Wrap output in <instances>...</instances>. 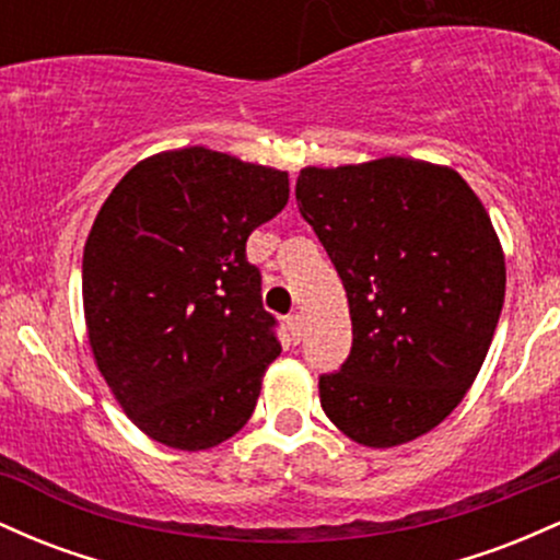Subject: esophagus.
Returning <instances> with one entry per match:
<instances>
[{"instance_id":"obj_1","label":"esophagus","mask_w":560,"mask_h":560,"mask_svg":"<svg viewBox=\"0 0 560 560\" xmlns=\"http://www.w3.org/2000/svg\"><path fill=\"white\" fill-rule=\"evenodd\" d=\"M288 330H291L293 341H301V336H304V317L299 312L288 317Z\"/></svg>"}]
</instances>
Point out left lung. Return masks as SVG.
<instances>
[{
	"mask_svg": "<svg viewBox=\"0 0 560 560\" xmlns=\"http://www.w3.org/2000/svg\"><path fill=\"white\" fill-rule=\"evenodd\" d=\"M296 200L351 314L347 362L319 375L325 416L364 447L423 436L466 397L498 328L492 219L460 174L399 155L301 168Z\"/></svg>",
	"mask_w": 560,
	"mask_h": 560,
	"instance_id": "1",
	"label": "left lung"
}]
</instances>
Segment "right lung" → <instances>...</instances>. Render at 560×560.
<instances>
[{
	"instance_id": "obj_1",
	"label": "right lung",
	"mask_w": 560,
	"mask_h": 560,
	"mask_svg": "<svg viewBox=\"0 0 560 560\" xmlns=\"http://www.w3.org/2000/svg\"><path fill=\"white\" fill-rule=\"evenodd\" d=\"M288 203V174L206 148L137 163L81 264L90 347L137 429L209 450L246 425L280 354L246 241Z\"/></svg>"
}]
</instances>
